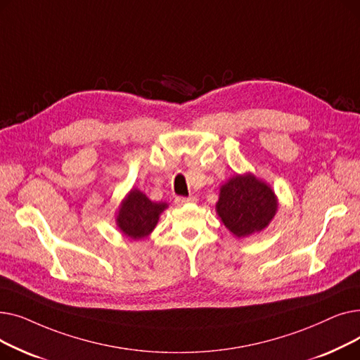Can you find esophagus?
<instances>
[{"label":"esophagus","instance_id":"obj_1","mask_svg":"<svg viewBox=\"0 0 360 360\" xmlns=\"http://www.w3.org/2000/svg\"><path fill=\"white\" fill-rule=\"evenodd\" d=\"M175 202L178 205H185V204H190V202H197L195 197H176Z\"/></svg>","mask_w":360,"mask_h":360}]
</instances>
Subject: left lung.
Wrapping results in <instances>:
<instances>
[{"instance_id": "1", "label": "left lung", "mask_w": 360, "mask_h": 360, "mask_svg": "<svg viewBox=\"0 0 360 360\" xmlns=\"http://www.w3.org/2000/svg\"><path fill=\"white\" fill-rule=\"evenodd\" d=\"M278 210L273 188L251 172L236 174L220 186L216 213L236 238L264 231Z\"/></svg>"}]
</instances>
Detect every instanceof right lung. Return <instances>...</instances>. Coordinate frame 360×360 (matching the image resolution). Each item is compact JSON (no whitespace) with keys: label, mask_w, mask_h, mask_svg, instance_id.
Segmentation results:
<instances>
[{"label":"right lung","mask_w":360,"mask_h":360,"mask_svg":"<svg viewBox=\"0 0 360 360\" xmlns=\"http://www.w3.org/2000/svg\"><path fill=\"white\" fill-rule=\"evenodd\" d=\"M167 207V202L151 201L139 188H132L115 212L117 228L132 240L144 239L155 231Z\"/></svg>","instance_id":"add662e5"}]
</instances>
